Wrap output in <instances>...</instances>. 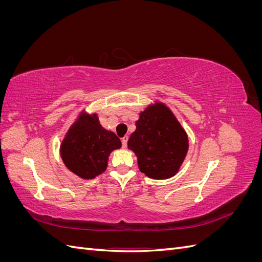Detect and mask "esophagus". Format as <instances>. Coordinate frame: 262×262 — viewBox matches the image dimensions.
I'll return each mask as SVG.
<instances>
[{
	"label": "esophagus",
	"mask_w": 262,
	"mask_h": 262,
	"mask_svg": "<svg viewBox=\"0 0 262 262\" xmlns=\"http://www.w3.org/2000/svg\"><path fill=\"white\" fill-rule=\"evenodd\" d=\"M128 137H123L121 139V144H122V147H126V144H128Z\"/></svg>",
	"instance_id": "34e87169"
}]
</instances>
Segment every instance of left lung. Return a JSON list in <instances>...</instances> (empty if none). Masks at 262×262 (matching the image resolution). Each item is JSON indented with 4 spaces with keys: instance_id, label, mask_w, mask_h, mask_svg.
Segmentation results:
<instances>
[{
    "instance_id": "left-lung-1",
    "label": "left lung",
    "mask_w": 262,
    "mask_h": 262,
    "mask_svg": "<svg viewBox=\"0 0 262 262\" xmlns=\"http://www.w3.org/2000/svg\"><path fill=\"white\" fill-rule=\"evenodd\" d=\"M137 129L128 141L142 172L153 179L172 177L188 150L187 134L170 110L158 104L140 114Z\"/></svg>"
}]
</instances>
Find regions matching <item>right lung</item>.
Listing matches in <instances>:
<instances>
[{
	"mask_svg": "<svg viewBox=\"0 0 262 262\" xmlns=\"http://www.w3.org/2000/svg\"><path fill=\"white\" fill-rule=\"evenodd\" d=\"M120 147V139L102 128L96 115H82L63 141L61 157L71 171L92 179L105 171L109 154Z\"/></svg>",
	"mask_w": 262,
	"mask_h": 262,
	"instance_id": "right-lung-1",
	"label": "right lung"
}]
</instances>
